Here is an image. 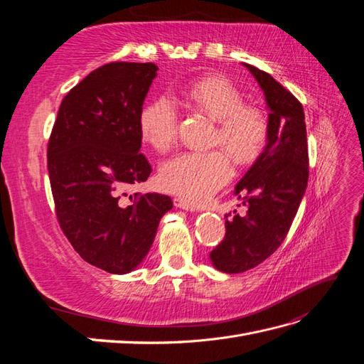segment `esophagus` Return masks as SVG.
Returning a JSON list of instances; mask_svg holds the SVG:
<instances>
[{
  "mask_svg": "<svg viewBox=\"0 0 364 364\" xmlns=\"http://www.w3.org/2000/svg\"><path fill=\"white\" fill-rule=\"evenodd\" d=\"M173 202H174L176 208L185 209V211H191V213L199 211V205L194 202H190V200H185V199H182V197H174Z\"/></svg>",
  "mask_w": 364,
  "mask_h": 364,
  "instance_id": "34e87169",
  "label": "esophagus"
}]
</instances>
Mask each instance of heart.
<instances>
[{"label": "heart", "instance_id": "1", "mask_svg": "<svg viewBox=\"0 0 364 364\" xmlns=\"http://www.w3.org/2000/svg\"><path fill=\"white\" fill-rule=\"evenodd\" d=\"M182 100L217 119L214 144H222L238 164L255 159L269 135V119L262 109L243 105V94L225 77L206 75L181 91ZM179 112L170 97H156L139 115V130L147 144L168 150L178 136ZM232 164L225 150L183 151L162 162L161 188L199 203L230 179Z\"/></svg>", "mask_w": 364, "mask_h": 364}]
</instances>
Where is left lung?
<instances>
[{
	"label": "left lung",
	"instance_id": "obj_1",
	"mask_svg": "<svg viewBox=\"0 0 364 364\" xmlns=\"http://www.w3.org/2000/svg\"><path fill=\"white\" fill-rule=\"evenodd\" d=\"M255 77L269 109L267 144L235 186L246 215L226 214V234L211 253L225 273L257 267L287 235L308 182V146L304 107L267 73L243 63Z\"/></svg>",
	"mask_w": 364,
	"mask_h": 364
}]
</instances>
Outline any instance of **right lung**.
Instances as JSON below:
<instances>
[{
    "label": "right lung",
    "mask_w": 364,
    "mask_h": 364,
    "mask_svg": "<svg viewBox=\"0 0 364 364\" xmlns=\"http://www.w3.org/2000/svg\"><path fill=\"white\" fill-rule=\"evenodd\" d=\"M156 71L155 63L112 62L87 74L65 95L48 141L63 234L86 262L115 274L139 266L173 208L168 196L126 193L151 173L139 153V115Z\"/></svg>",
    "instance_id": "right-lung-1"
}]
</instances>
